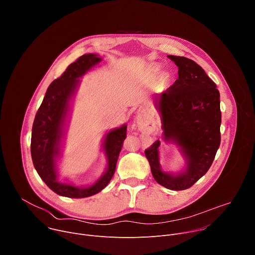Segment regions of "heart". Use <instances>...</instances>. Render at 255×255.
<instances>
[{"instance_id":"obj_1","label":"heart","mask_w":255,"mask_h":255,"mask_svg":"<svg viewBox=\"0 0 255 255\" xmlns=\"http://www.w3.org/2000/svg\"><path fill=\"white\" fill-rule=\"evenodd\" d=\"M153 74H154V75L157 74V68H154V69H153Z\"/></svg>"}]
</instances>
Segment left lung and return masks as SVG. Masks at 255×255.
I'll list each match as a JSON object with an SVG mask.
<instances>
[{"mask_svg": "<svg viewBox=\"0 0 255 255\" xmlns=\"http://www.w3.org/2000/svg\"><path fill=\"white\" fill-rule=\"evenodd\" d=\"M178 67V79L157 96L162 138L175 144L185 160L178 172L160 165V141L145 150L154 179L162 187L183 191L191 188L210 168L220 146V93L205 70L184 56L167 55Z\"/></svg>", "mask_w": 255, "mask_h": 255, "instance_id": "left-lung-1", "label": "left lung"}]
</instances>
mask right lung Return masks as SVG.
<instances>
[{"mask_svg": "<svg viewBox=\"0 0 255 255\" xmlns=\"http://www.w3.org/2000/svg\"><path fill=\"white\" fill-rule=\"evenodd\" d=\"M101 61L99 55L89 53L69 64L62 76L48 87L34 119L31 135V156L34 167L47 187L62 197L80 199L100 193L114 175L119 153L126 138V124L105 134L102 148L107 166L102 176L93 185L77 187L58 179L57 160L61 156L70 101L79 87V79Z\"/></svg>", "mask_w": 255, "mask_h": 255, "instance_id": "1", "label": "right lung"}]
</instances>
